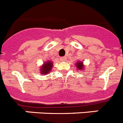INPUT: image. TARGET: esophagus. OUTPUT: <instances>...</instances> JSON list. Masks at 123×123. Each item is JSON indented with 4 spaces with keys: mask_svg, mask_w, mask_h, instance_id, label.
<instances>
[{
    "mask_svg": "<svg viewBox=\"0 0 123 123\" xmlns=\"http://www.w3.org/2000/svg\"><path fill=\"white\" fill-rule=\"evenodd\" d=\"M66 59H67V58H66L65 56H63V57H61L60 59V60L62 62H64V61L66 60Z\"/></svg>",
    "mask_w": 123,
    "mask_h": 123,
    "instance_id": "obj_1",
    "label": "esophagus"
}]
</instances>
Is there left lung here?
I'll use <instances>...</instances> for the list:
<instances>
[{"instance_id":"left-lung-1","label":"left lung","mask_w":123,"mask_h":123,"mask_svg":"<svg viewBox=\"0 0 123 123\" xmlns=\"http://www.w3.org/2000/svg\"><path fill=\"white\" fill-rule=\"evenodd\" d=\"M76 67H77L79 70H82V69L83 68V65L82 64V62H78L76 63Z\"/></svg>"}]
</instances>
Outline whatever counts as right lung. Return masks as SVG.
I'll use <instances>...</instances> for the list:
<instances>
[{"label":"right lung","instance_id":"add662e5","mask_svg":"<svg viewBox=\"0 0 123 123\" xmlns=\"http://www.w3.org/2000/svg\"><path fill=\"white\" fill-rule=\"evenodd\" d=\"M52 65L53 64L50 62H47V63H45L43 67H42V68L40 69V72L42 74H48L51 69L52 68Z\"/></svg>","mask_w":123,"mask_h":123}]
</instances>
